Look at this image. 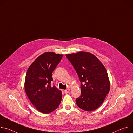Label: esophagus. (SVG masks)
<instances>
[{
	"label": "esophagus",
	"instance_id": "1",
	"mask_svg": "<svg viewBox=\"0 0 133 133\" xmlns=\"http://www.w3.org/2000/svg\"><path fill=\"white\" fill-rule=\"evenodd\" d=\"M69 91H70V89H67L66 90H65L64 91V92H65V93H68Z\"/></svg>",
	"mask_w": 133,
	"mask_h": 133
}]
</instances>
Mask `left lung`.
I'll list each match as a JSON object with an SVG mask.
<instances>
[{"label":"left lung","mask_w":133,"mask_h":133,"mask_svg":"<svg viewBox=\"0 0 133 133\" xmlns=\"http://www.w3.org/2000/svg\"><path fill=\"white\" fill-rule=\"evenodd\" d=\"M81 82V96L76 99L78 107L91 111L98 108L110 90V82L103 65L92 54L79 52L67 54Z\"/></svg>","instance_id":"8db88e82"}]
</instances>
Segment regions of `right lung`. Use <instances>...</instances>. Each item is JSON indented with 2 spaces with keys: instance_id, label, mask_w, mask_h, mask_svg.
Returning <instances> with one entry per match:
<instances>
[{
  "instance_id": "add662e5",
  "label": "right lung",
  "mask_w": 133,
  "mask_h": 133,
  "mask_svg": "<svg viewBox=\"0 0 133 133\" xmlns=\"http://www.w3.org/2000/svg\"><path fill=\"white\" fill-rule=\"evenodd\" d=\"M63 58V55L45 52L36 59L28 69L25 90L31 102L43 114H49L58 107L62 93L51 85L52 74Z\"/></svg>"
}]
</instances>
